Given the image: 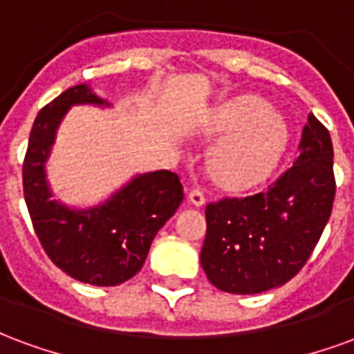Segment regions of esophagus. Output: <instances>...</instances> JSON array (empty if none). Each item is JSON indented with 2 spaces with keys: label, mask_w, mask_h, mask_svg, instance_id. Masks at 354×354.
Wrapping results in <instances>:
<instances>
[{
  "label": "esophagus",
  "mask_w": 354,
  "mask_h": 354,
  "mask_svg": "<svg viewBox=\"0 0 354 354\" xmlns=\"http://www.w3.org/2000/svg\"><path fill=\"white\" fill-rule=\"evenodd\" d=\"M187 197H189V203H192V205H195V207H203V205H205V201H207L205 199V193L201 192L199 187L192 189Z\"/></svg>",
  "instance_id": "obj_1"
}]
</instances>
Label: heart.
I'll return each mask as SVG.
<instances>
[{"instance_id": "heart-1", "label": "heart", "mask_w": 354, "mask_h": 354, "mask_svg": "<svg viewBox=\"0 0 354 354\" xmlns=\"http://www.w3.org/2000/svg\"><path fill=\"white\" fill-rule=\"evenodd\" d=\"M208 138H222L210 157L218 184L245 192L271 176L288 147L290 131L284 117L254 94H241L216 106L201 123Z\"/></svg>"}]
</instances>
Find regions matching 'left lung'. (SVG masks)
I'll list each match as a JSON object with an SVG mask.
<instances>
[{"mask_svg":"<svg viewBox=\"0 0 354 354\" xmlns=\"http://www.w3.org/2000/svg\"><path fill=\"white\" fill-rule=\"evenodd\" d=\"M335 195L334 147L309 113L297 159L266 192L210 203L201 266L216 288L261 294L296 277L326 227Z\"/></svg>","mask_w":354,"mask_h":354,"instance_id":"8db88e82","label":"left lung"}]
</instances>
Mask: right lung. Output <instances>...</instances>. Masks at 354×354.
Returning <instances> with one entry per match:
<instances>
[{"label": "right lung", "instance_id": "right-lung-1", "mask_svg": "<svg viewBox=\"0 0 354 354\" xmlns=\"http://www.w3.org/2000/svg\"><path fill=\"white\" fill-rule=\"evenodd\" d=\"M83 104L111 106L83 83L37 113L22 167L24 199L35 235L55 266L85 284L117 286L142 269L157 231L184 201V187L174 172L155 170L136 174L94 207L53 199L45 165L62 119L72 106Z\"/></svg>", "mask_w": 354, "mask_h": 354}]
</instances>
